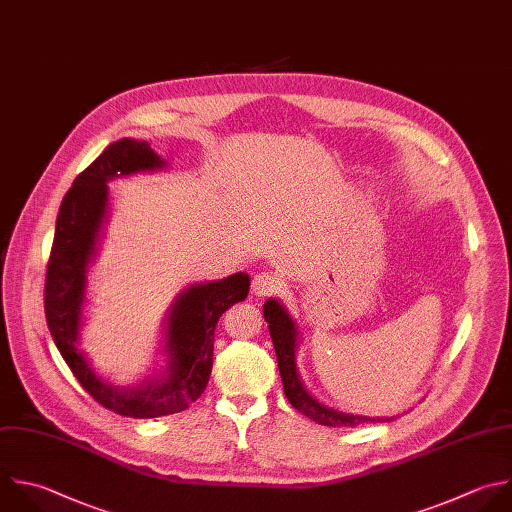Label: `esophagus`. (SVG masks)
I'll return each instance as SVG.
<instances>
[{
    "label": "esophagus",
    "instance_id": "34e87169",
    "mask_svg": "<svg viewBox=\"0 0 512 512\" xmlns=\"http://www.w3.org/2000/svg\"><path fill=\"white\" fill-rule=\"evenodd\" d=\"M280 288H282L280 278H276V276L270 274V272H260V274H256L254 280H252V294L258 296V298L276 294Z\"/></svg>",
    "mask_w": 512,
    "mask_h": 512
}]
</instances>
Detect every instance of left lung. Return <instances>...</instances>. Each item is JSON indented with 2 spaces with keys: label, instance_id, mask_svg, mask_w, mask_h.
Masks as SVG:
<instances>
[{
  "label": "left lung",
  "instance_id": "obj_1",
  "mask_svg": "<svg viewBox=\"0 0 512 512\" xmlns=\"http://www.w3.org/2000/svg\"><path fill=\"white\" fill-rule=\"evenodd\" d=\"M264 320L268 322V330L272 336V344L276 350V360H278V370L280 378L284 384V394L290 400V404L302 412L304 416L312 418L314 422L322 426H358L364 422H386L392 420L394 416H362V414H352L344 412L338 408H332L324 402H320L304 384L298 362H296V352L300 346V330L298 322L292 318L288 308L276 300L268 298L262 306Z\"/></svg>",
  "mask_w": 512,
  "mask_h": 512
}]
</instances>
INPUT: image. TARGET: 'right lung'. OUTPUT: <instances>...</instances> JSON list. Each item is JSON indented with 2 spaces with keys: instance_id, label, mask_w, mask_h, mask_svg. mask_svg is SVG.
<instances>
[{
  "instance_id": "1",
  "label": "right lung",
  "mask_w": 512,
  "mask_h": 512,
  "mask_svg": "<svg viewBox=\"0 0 512 512\" xmlns=\"http://www.w3.org/2000/svg\"><path fill=\"white\" fill-rule=\"evenodd\" d=\"M166 168L168 162L144 140L122 138L110 144L64 196L46 274V320L60 354L102 406L130 418L176 414L200 398L212 372L218 318L236 302L246 300L250 290L246 272L186 286L162 322V368L126 386L96 372L82 348V328L88 270L98 256L110 214L108 182Z\"/></svg>"
}]
</instances>
